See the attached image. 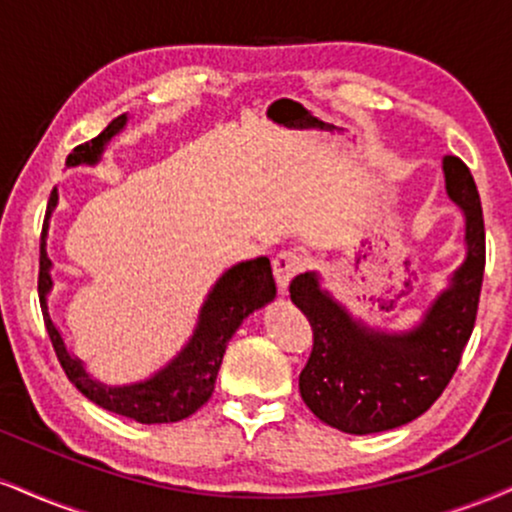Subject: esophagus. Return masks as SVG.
I'll use <instances>...</instances> for the list:
<instances>
[{"label": "esophagus", "instance_id": "obj_1", "mask_svg": "<svg viewBox=\"0 0 512 512\" xmlns=\"http://www.w3.org/2000/svg\"><path fill=\"white\" fill-rule=\"evenodd\" d=\"M272 267H274L276 286H279V293L283 295L288 291V283H291L293 276H298L300 272H303L305 260H303V255H298V252L281 250L279 255L274 257Z\"/></svg>", "mask_w": 512, "mask_h": 512}]
</instances>
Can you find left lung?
<instances>
[{"label":"left lung","mask_w":512,"mask_h":512,"mask_svg":"<svg viewBox=\"0 0 512 512\" xmlns=\"http://www.w3.org/2000/svg\"><path fill=\"white\" fill-rule=\"evenodd\" d=\"M448 197L465 214V262L410 331H381L331 298L317 272L291 281V300L312 326L300 396L319 420L346 434L396 429L427 412L460 365L484 279L482 200L470 169L443 157Z\"/></svg>","instance_id":"8db88e82"}]
</instances>
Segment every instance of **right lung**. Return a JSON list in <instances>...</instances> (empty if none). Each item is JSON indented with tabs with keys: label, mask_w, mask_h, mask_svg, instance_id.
I'll list each match as a JSON object with an SVG mask.
<instances>
[{
	"label": "right lung",
	"mask_w": 512,
	"mask_h": 512,
	"mask_svg": "<svg viewBox=\"0 0 512 512\" xmlns=\"http://www.w3.org/2000/svg\"><path fill=\"white\" fill-rule=\"evenodd\" d=\"M126 121V114L116 116L97 138L73 147L71 155L66 157V166L100 162L104 147H107L116 133L123 131ZM57 202L59 193L54 188L52 195H49L45 224H42L40 233L38 295L49 341H52L54 353H57L66 377L92 403H97L109 412H116V415L131 417L135 422L164 424L186 420L212 396L221 357H224L226 346H229L231 336L236 334L238 326L243 324V319L255 310H260L262 305H267L269 300H274L276 283L272 276V264H269L267 257H257V260L240 262L236 267H231L229 272L221 274L200 307L193 336L188 338L186 346L181 348V353L169 365H164L145 381H135V384L126 386H107L102 381L92 379L85 372L83 362L69 353L64 338H61L59 329L54 326L52 317H49L47 295L52 291L54 281L52 260L47 257V231Z\"/></svg>",
	"instance_id": "obj_1"
}]
</instances>
